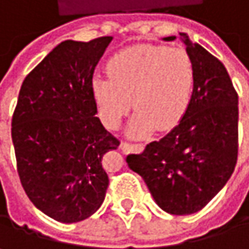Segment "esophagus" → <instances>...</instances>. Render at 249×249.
I'll return each mask as SVG.
<instances>
[{
  "label": "esophagus",
  "instance_id": "1",
  "mask_svg": "<svg viewBox=\"0 0 249 249\" xmlns=\"http://www.w3.org/2000/svg\"><path fill=\"white\" fill-rule=\"evenodd\" d=\"M120 148L124 151L125 154L126 153H131L132 150H135V151H141L142 148H144V145L142 144H129V142H121V145H120Z\"/></svg>",
  "mask_w": 249,
  "mask_h": 249
}]
</instances>
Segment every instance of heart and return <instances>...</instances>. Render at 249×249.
Returning <instances> with one entry per match:
<instances>
[{
    "mask_svg": "<svg viewBox=\"0 0 249 249\" xmlns=\"http://www.w3.org/2000/svg\"><path fill=\"white\" fill-rule=\"evenodd\" d=\"M109 77L92 79V95L105 126L115 129L132 107L128 134L145 137L177 124L190 104L195 68L181 47L141 44L117 53L108 62Z\"/></svg>",
    "mask_w": 249,
    "mask_h": 249,
    "instance_id": "1",
    "label": "heart"
}]
</instances>
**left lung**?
<instances>
[{
  "mask_svg": "<svg viewBox=\"0 0 249 249\" xmlns=\"http://www.w3.org/2000/svg\"><path fill=\"white\" fill-rule=\"evenodd\" d=\"M176 36L164 37L173 41ZM195 68L187 111L173 129L126 157L156 203L172 215L203 209L226 184L238 157V95L225 66L180 33Z\"/></svg>",
  "mask_w": 249,
  "mask_h": 249,
  "instance_id": "left-lung-1",
  "label": "left lung"
}]
</instances>
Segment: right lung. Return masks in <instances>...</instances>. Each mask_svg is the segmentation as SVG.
<instances>
[{
	"label": "right lung",
	"instance_id": "add662e5",
	"mask_svg": "<svg viewBox=\"0 0 249 249\" xmlns=\"http://www.w3.org/2000/svg\"><path fill=\"white\" fill-rule=\"evenodd\" d=\"M111 41H62L25 76L18 93L11 123L17 172L33 205L57 222L93 215L109 184L101 161L120 141L95 117L90 85Z\"/></svg>",
	"mask_w": 249,
	"mask_h": 249
}]
</instances>
